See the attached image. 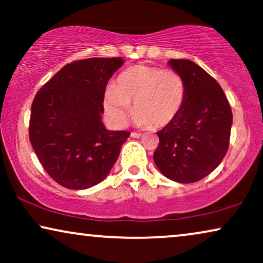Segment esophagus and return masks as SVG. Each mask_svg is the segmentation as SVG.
Segmentation results:
<instances>
[{"label":"esophagus","mask_w":263,"mask_h":263,"mask_svg":"<svg viewBox=\"0 0 263 263\" xmlns=\"http://www.w3.org/2000/svg\"><path fill=\"white\" fill-rule=\"evenodd\" d=\"M130 136H132V138H134V139H139V138H141L142 134H141V133H136V132H133L132 134H130Z\"/></svg>","instance_id":"1"}]
</instances>
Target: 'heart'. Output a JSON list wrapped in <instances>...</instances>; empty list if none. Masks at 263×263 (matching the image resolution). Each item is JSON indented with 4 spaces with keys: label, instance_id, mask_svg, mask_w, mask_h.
I'll return each instance as SVG.
<instances>
[{
    "label": "heart",
    "instance_id": "heart-1",
    "mask_svg": "<svg viewBox=\"0 0 263 263\" xmlns=\"http://www.w3.org/2000/svg\"><path fill=\"white\" fill-rule=\"evenodd\" d=\"M185 96L184 79L176 70L138 64L118 75L105 92L104 105L111 120L123 124L134 103L136 125L161 128L176 120Z\"/></svg>",
    "mask_w": 263,
    "mask_h": 263
}]
</instances>
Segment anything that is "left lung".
<instances>
[{"mask_svg":"<svg viewBox=\"0 0 263 263\" xmlns=\"http://www.w3.org/2000/svg\"><path fill=\"white\" fill-rule=\"evenodd\" d=\"M168 64L184 79L186 96L176 120L158 132L153 159L167 178L194 183L210 175L228 152L232 111L220 85L195 62Z\"/></svg>","mask_w":263,"mask_h":263,"instance_id":"obj_1","label":"left lung"}]
</instances>
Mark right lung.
<instances>
[{"label": "right lung", "instance_id": "add662e5", "mask_svg": "<svg viewBox=\"0 0 263 263\" xmlns=\"http://www.w3.org/2000/svg\"><path fill=\"white\" fill-rule=\"evenodd\" d=\"M121 57L75 61L53 75L31 106L30 141L48 175L68 189H87L106 177L130 135L102 122L109 79Z\"/></svg>", "mask_w": 263, "mask_h": 263}]
</instances>
